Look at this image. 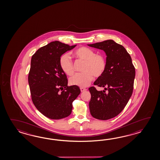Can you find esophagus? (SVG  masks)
<instances>
[{
	"instance_id": "obj_1",
	"label": "esophagus",
	"mask_w": 160,
	"mask_h": 160,
	"mask_svg": "<svg viewBox=\"0 0 160 160\" xmlns=\"http://www.w3.org/2000/svg\"><path fill=\"white\" fill-rule=\"evenodd\" d=\"M80 89H81V92H85V91H86V90H87V89H86V88H81Z\"/></svg>"
}]
</instances>
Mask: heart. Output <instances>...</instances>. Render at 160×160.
Returning a JSON list of instances; mask_svg holds the SVG:
<instances>
[{
  "label": "heart",
  "instance_id": "1",
  "mask_svg": "<svg viewBox=\"0 0 160 160\" xmlns=\"http://www.w3.org/2000/svg\"><path fill=\"white\" fill-rule=\"evenodd\" d=\"M76 58L85 61L82 69L83 72L77 73L69 79L72 85L84 88L88 86L95 78L102 77L105 72L107 67V61L102 54H95L91 49L85 47L78 48L74 51ZM59 65L62 72L68 75L74 73L73 63L69 55L67 53L62 55L59 59Z\"/></svg>",
  "mask_w": 160,
  "mask_h": 160
}]
</instances>
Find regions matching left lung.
<instances>
[{
  "label": "left lung",
  "instance_id": "left-lung-1",
  "mask_svg": "<svg viewBox=\"0 0 160 160\" xmlns=\"http://www.w3.org/2000/svg\"><path fill=\"white\" fill-rule=\"evenodd\" d=\"M88 45L103 50L107 56L105 72L94 82L105 90L98 91L94 86L88 88L90 114L96 119H111L122 111L132 95L135 68L125 48L112 40Z\"/></svg>",
  "mask_w": 160,
  "mask_h": 160
}]
</instances>
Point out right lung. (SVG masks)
I'll return each mask as SVG.
<instances>
[{"instance_id": "add662e5", "label": "right lung", "mask_w": 160, "mask_h": 160, "mask_svg": "<svg viewBox=\"0 0 160 160\" xmlns=\"http://www.w3.org/2000/svg\"><path fill=\"white\" fill-rule=\"evenodd\" d=\"M76 46L52 42L32 56L28 77L31 99L36 108L48 118L70 116L72 102L81 93L78 86H68L67 77L59 65L62 55Z\"/></svg>"}]
</instances>
